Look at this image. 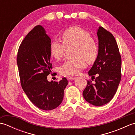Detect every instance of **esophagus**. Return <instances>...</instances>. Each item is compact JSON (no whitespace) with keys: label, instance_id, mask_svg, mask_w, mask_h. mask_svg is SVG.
Returning a JSON list of instances; mask_svg holds the SVG:
<instances>
[{"label":"esophagus","instance_id":"1","mask_svg":"<svg viewBox=\"0 0 135 135\" xmlns=\"http://www.w3.org/2000/svg\"><path fill=\"white\" fill-rule=\"evenodd\" d=\"M67 78L68 81H72V80H74V79H75L74 77H72V76H68Z\"/></svg>","mask_w":135,"mask_h":135}]
</instances>
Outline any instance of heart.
Masks as SVG:
<instances>
[{
  "mask_svg": "<svg viewBox=\"0 0 135 135\" xmlns=\"http://www.w3.org/2000/svg\"><path fill=\"white\" fill-rule=\"evenodd\" d=\"M63 44L56 39L50 43L51 55L56 60L61 59L66 47L74 46L75 58L68 60L60 66V73L64 75H75L85 67L86 61L89 64L95 61L98 54L96 42L90 33L78 27H71L61 35Z\"/></svg>",
  "mask_w": 135,
  "mask_h": 135,
  "instance_id": "b5f03b06",
  "label": "heart"
}]
</instances>
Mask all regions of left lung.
I'll return each instance as SVG.
<instances>
[{"mask_svg":"<svg viewBox=\"0 0 135 135\" xmlns=\"http://www.w3.org/2000/svg\"><path fill=\"white\" fill-rule=\"evenodd\" d=\"M97 35L98 54L88 73L95 82L88 81L83 96L90 104L101 106L111 101L118 89L121 79V57L113 34L99 27Z\"/></svg>","mask_w":135,"mask_h":135,"instance_id":"left-lung-1","label":"left lung"}]
</instances>
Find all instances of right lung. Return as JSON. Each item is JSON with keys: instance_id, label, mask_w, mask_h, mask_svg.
<instances>
[{"instance_id": "add662e5", "label": "right lung", "mask_w": 135, "mask_h": 135, "mask_svg": "<svg viewBox=\"0 0 135 135\" xmlns=\"http://www.w3.org/2000/svg\"><path fill=\"white\" fill-rule=\"evenodd\" d=\"M51 39L41 25L28 33L20 45L17 63L21 85L28 99L37 107L51 110L61 104L68 81H47L52 68L50 61Z\"/></svg>"}]
</instances>
